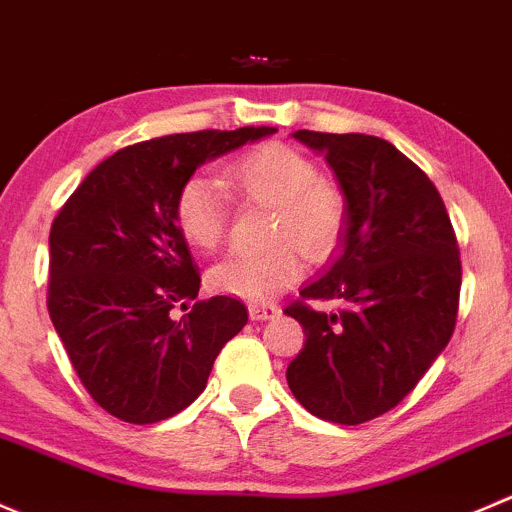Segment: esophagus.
I'll list each match as a JSON object with an SVG mask.
<instances>
[{"label":"esophagus","instance_id":"obj_1","mask_svg":"<svg viewBox=\"0 0 512 512\" xmlns=\"http://www.w3.org/2000/svg\"><path fill=\"white\" fill-rule=\"evenodd\" d=\"M278 315V305L273 303H249V318L251 320H271Z\"/></svg>","mask_w":512,"mask_h":512}]
</instances>
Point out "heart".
Here are the masks:
<instances>
[{
	"instance_id": "obj_1",
	"label": "heart",
	"mask_w": 512,
	"mask_h": 512,
	"mask_svg": "<svg viewBox=\"0 0 512 512\" xmlns=\"http://www.w3.org/2000/svg\"><path fill=\"white\" fill-rule=\"evenodd\" d=\"M224 182L241 197L273 207L271 246L234 251L209 271L214 291L246 300L273 298L303 273V254L325 261L340 246L347 226V199L320 177L318 165L283 142H266L231 160ZM175 224L189 246L214 251L229 229V202L219 182L189 177L175 197Z\"/></svg>"
}]
</instances>
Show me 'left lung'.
Here are the masks:
<instances>
[{
	"label": "left lung",
	"instance_id": "8db88e82",
	"mask_svg": "<svg viewBox=\"0 0 512 512\" xmlns=\"http://www.w3.org/2000/svg\"><path fill=\"white\" fill-rule=\"evenodd\" d=\"M347 199L342 249L283 313L305 342L293 397L318 419L357 426L397 407L449 345L461 293L456 231L439 189L392 142L298 130Z\"/></svg>",
	"mask_w": 512,
	"mask_h": 512
}]
</instances>
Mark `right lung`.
Here are the masks:
<instances>
[{
  "label": "right lung",
  "instance_id": "add662e5",
  "mask_svg": "<svg viewBox=\"0 0 512 512\" xmlns=\"http://www.w3.org/2000/svg\"><path fill=\"white\" fill-rule=\"evenodd\" d=\"M271 133L246 125L135 142L88 172L56 214L46 305L78 379L108 414L155 424L182 412L249 320L231 295L186 309L199 271L175 197L202 162ZM177 307L188 313L175 316Z\"/></svg>",
  "mask_w": 512,
  "mask_h": 512
}]
</instances>
